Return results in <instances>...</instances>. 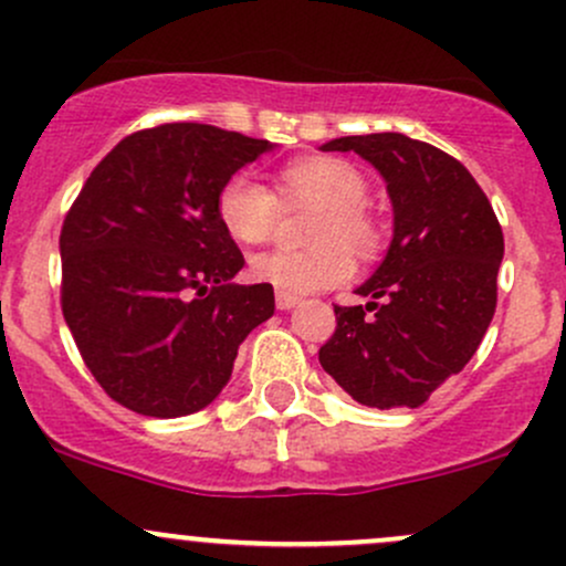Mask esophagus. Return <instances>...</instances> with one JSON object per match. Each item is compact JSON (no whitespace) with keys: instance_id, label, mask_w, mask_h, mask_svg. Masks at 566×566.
I'll use <instances>...</instances> for the list:
<instances>
[{"instance_id":"esophagus-1","label":"esophagus","mask_w":566,"mask_h":566,"mask_svg":"<svg viewBox=\"0 0 566 566\" xmlns=\"http://www.w3.org/2000/svg\"><path fill=\"white\" fill-rule=\"evenodd\" d=\"M297 301H301L297 295H290V293H282V290H276V308H282V312L293 308Z\"/></svg>"}]
</instances>
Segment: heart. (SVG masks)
<instances>
[{
  "label": "heart",
  "instance_id": "heart-1",
  "mask_svg": "<svg viewBox=\"0 0 566 566\" xmlns=\"http://www.w3.org/2000/svg\"><path fill=\"white\" fill-rule=\"evenodd\" d=\"M284 203L316 207L308 226L312 250H273L252 260V276L273 284L290 295H306L316 290L344 284L354 273V258H374L381 250V228L365 209L368 182L349 160L303 158L287 164L279 174ZM217 214L226 231L244 244L269 241L279 222V198L252 171H235L217 192Z\"/></svg>",
  "mask_w": 566,
  "mask_h": 566
}]
</instances>
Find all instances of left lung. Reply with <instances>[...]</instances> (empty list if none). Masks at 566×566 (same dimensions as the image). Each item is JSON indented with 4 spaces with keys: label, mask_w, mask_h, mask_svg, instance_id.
<instances>
[{
    "label": "left lung",
    "mask_w": 566,
    "mask_h": 566,
    "mask_svg": "<svg viewBox=\"0 0 566 566\" xmlns=\"http://www.w3.org/2000/svg\"><path fill=\"white\" fill-rule=\"evenodd\" d=\"M387 179L395 235L359 295L335 306L319 363L354 400L416 408L470 363L496 308L505 239L486 192L457 158L406 134L340 136Z\"/></svg>",
    "instance_id": "8db88e82"
}]
</instances>
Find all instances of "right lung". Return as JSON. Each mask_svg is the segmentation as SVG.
<instances>
[{
    "mask_svg": "<svg viewBox=\"0 0 566 566\" xmlns=\"http://www.w3.org/2000/svg\"><path fill=\"white\" fill-rule=\"evenodd\" d=\"M265 139L164 123L117 142L61 228V312L112 400L142 416L201 411L231 378L241 340L273 314L217 214L231 174Z\"/></svg>",
    "mask_w": 566,
    "mask_h": 566,
    "instance_id": "right-lung-1",
    "label": "right lung"
}]
</instances>
